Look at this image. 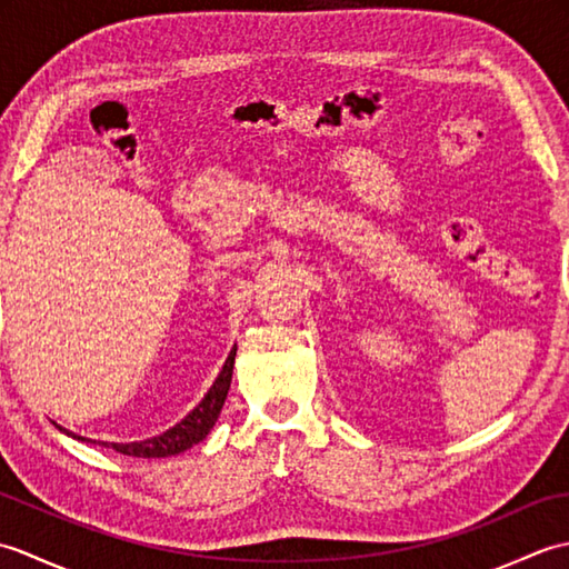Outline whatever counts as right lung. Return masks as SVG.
Returning <instances> with one entry per match:
<instances>
[{
    "instance_id": "obj_1",
    "label": "right lung",
    "mask_w": 569,
    "mask_h": 569,
    "mask_svg": "<svg viewBox=\"0 0 569 569\" xmlns=\"http://www.w3.org/2000/svg\"><path fill=\"white\" fill-rule=\"evenodd\" d=\"M234 357H237V347L224 359L222 371L217 373L214 383L210 386V391L204 393L202 401L196 408H192L183 420L176 422L173 428H168L166 432L156 435V438L141 440V442H110L112 450L129 455V457H143V459L171 457V455H180V452L190 450L192 445H198L200 440L208 438V432L214 428L217 418H220V410L224 406L229 383H232ZM60 430H63V428H60ZM68 435H72V432H68ZM72 438L84 440V438H80V435H72Z\"/></svg>"
}]
</instances>
